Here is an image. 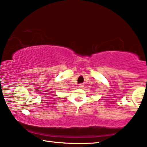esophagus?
<instances>
[{"label": "esophagus", "mask_w": 147, "mask_h": 147, "mask_svg": "<svg viewBox=\"0 0 147 147\" xmlns=\"http://www.w3.org/2000/svg\"><path fill=\"white\" fill-rule=\"evenodd\" d=\"M79 87H80V88H83L84 87V84H79Z\"/></svg>", "instance_id": "obj_1"}]
</instances>
